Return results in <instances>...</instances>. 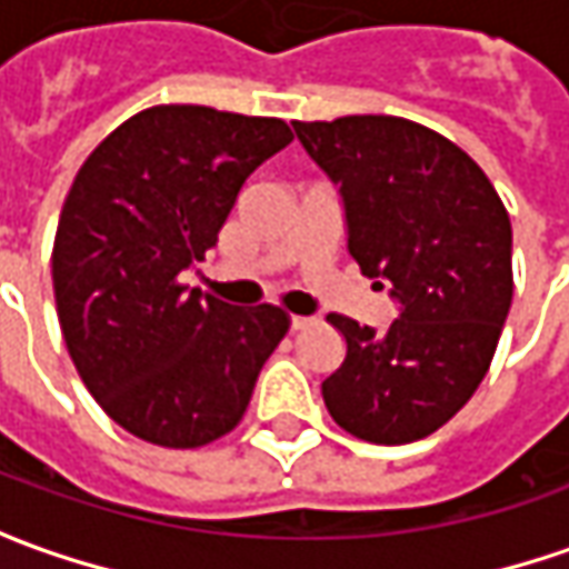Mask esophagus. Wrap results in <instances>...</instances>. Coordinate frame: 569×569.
I'll return each mask as SVG.
<instances>
[{
  "mask_svg": "<svg viewBox=\"0 0 569 569\" xmlns=\"http://www.w3.org/2000/svg\"><path fill=\"white\" fill-rule=\"evenodd\" d=\"M313 326V317H291V329H307Z\"/></svg>",
  "mask_w": 569,
  "mask_h": 569,
  "instance_id": "obj_1",
  "label": "esophagus"
}]
</instances>
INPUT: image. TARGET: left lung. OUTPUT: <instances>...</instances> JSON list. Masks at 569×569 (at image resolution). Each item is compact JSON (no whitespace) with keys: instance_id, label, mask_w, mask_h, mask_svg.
I'll use <instances>...</instances> for the list:
<instances>
[{"instance_id":"1","label":"left lung","mask_w":569,"mask_h":569,"mask_svg":"<svg viewBox=\"0 0 569 569\" xmlns=\"http://www.w3.org/2000/svg\"><path fill=\"white\" fill-rule=\"evenodd\" d=\"M295 132L339 187L361 272L399 300V319L382 332L326 317L348 345L322 380L326 408L367 443L421 440L491 367L513 303L510 214L485 170L421 122L339 117L295 122Z\"/></svg>"}]
</instances>
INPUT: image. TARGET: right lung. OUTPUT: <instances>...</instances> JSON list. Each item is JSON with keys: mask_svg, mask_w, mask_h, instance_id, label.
I'll list each match as a JSON object with an SVG mask.
<instances>
[{"mask_svg": "<svg viewBox=\"0 0 569 569\" xmlns=\"http://www.w3.org/2000/svg\"><path fill=\"white\" fill-rule=\"evenodd\" d=\"M291 139L274 117L161 103L117 126L76 173L53 243L56 313L81 382L139 440L192 449L230 433L284 339L281 307L237 310L180 274Z\"/></svg>", "mask_w": 569, "mask_h": 569, "instance_id": "right-lung-1", "label": "right lung"}]
</instances>
